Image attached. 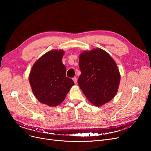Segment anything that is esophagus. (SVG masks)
I'll return each mask as SVG.
<instances>
[{
  "label": "esophagus",
  "mask_w": 151,
  "mask_h": 151,
  "mask_svg": "<svg viewBox=\"0 0 151 151\" xmlns=\"http://www.w3.org/2000/svg\"><path fill=\"white\" fill-rule=\"evenodd\" d=\"M72 79H73V81H74V83H75V84H77V79L76 78V77H74V78H73Z\"/></svg>",
  "instance_id": "1"
}]
</instances>
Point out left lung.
Masks as SVG:
<instances>
[{
	"mask_svg": "<svg viewBox=\"0 0 151 151\" xmlns=\"http://www.w3.org/2000/svg\"><path fill=\"white\" fill-rule=\"evenodd\" d=\"M81 74L78 84L94 106H101L114 98L120 83V74L113 58L101 48L84 51L79 55Z\"/></svg>",
	"mask_w": 151,
	"mask_h": 151,
	"instance_id": "left-lung-1",
	"label": "left lung"
}]
</instances>
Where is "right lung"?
<instances>
[{"instance_id": "right-lung-1", "label": "right lung", "mask_w": 151, "mask_h": 151, "mask_svg": "<svg viewBox=\"0 0 151 151\" xmlns=\"http://www.w3.org/2000/svg\"><path fill=\"white\" fill-rule=\"evenodd\" d=\"M65 52L53 50L35 62L29 75L32 91L38 101L53 107L61 104L74 85L66 77V68L62 63Z\"/></svg>"}]
</instances>
